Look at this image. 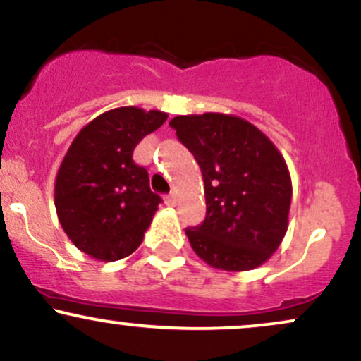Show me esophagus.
I'll list each match as a JSON object with an SVG mask.
<instances>
[{
  "label": "esophagus",
  "instance_id": "obj_1",
  "mask_svg": "<svg viewBox=\"0 0 361 361\" xmlns=\"http://www.w3.org/2000/svg\"><path fill=\"white\" fill-rule=\"evenodd\" d=\"M166 204L169 207H176V195L175 193H169L166 197Z\"/></svg>",
  "mask_w": 361,
  "mask_h": 361
}]
</instances>
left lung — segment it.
<instances>
[{"instance_id": "left-lung-1", "label": "left lung", "mask_w": 361, "mask_h": 361, "mask_svg": "<svg viewBox=\"0 0 361 361\" xmlns=\"http://www.w3.org/2000/svg\"><path fill=\"white\" fill-rule=\"evenodd\" d=\"M169 126L204 176L207 217L185 231L192 250L217 270L261 267L288 229L292 178L281 152L238 115H178Z\"/></svg>"}]
</instances>
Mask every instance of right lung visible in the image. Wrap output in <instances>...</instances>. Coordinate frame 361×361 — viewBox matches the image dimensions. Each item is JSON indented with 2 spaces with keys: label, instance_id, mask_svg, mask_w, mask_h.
I'll use <instances>...</instances> for the list:
<instances>
[{
  "label": "right lung",
  "instance_id": "add662e5",
  "mask_svg": "<svg viewBox=\"0 0 361 361\" xmlns=\"http://www.w3.org/2000/svg\"><path fill=\"white\" fill-rule=\"evenodd\" d=\"M168 114L120 106L78 132L57 169L54 204L78 250L98 261H117L140 246L161 197L132 152Z\"/></svg>",
  "mask_w": 361,
  "mask_h": 361
}]
</instances>
